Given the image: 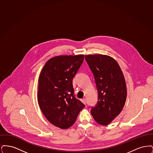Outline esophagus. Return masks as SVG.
I'll list each match as a JSON object with an SVG mask.
<instances>
[{
	"label": "esophagus",
	"mask_w": 153,
	"mask_h": 153,
	"mask_svg": "<svg viewBox=\"0 0 153 153\" xmlns=\"http://www.w3.org/2000/svg\"><path fill=\"white\" fill-rule=\"evenodd\" d=\"M81 102H82L84 104H86V100H85V99H81Z\"/></svg>",
	"instance_id": "obj_1"
}]
</instances>
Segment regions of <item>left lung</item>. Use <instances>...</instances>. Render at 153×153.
Masks as SVG:
<instances>
[{"label":"left lung","instance_id":"obj_1","mask_svg":"<svg viewBox=\"0 0 153 153\" xmlns=\"http://www.w3.org/2000/svg\"><path fill=\"white\" fill-rule=\"evenodd\" d=\"M95 78L98 101L91 113L97 123L109 124L121 112L127 97L123 72L117 61L106 55H86Z\"/></svg>","mask_w":153,"mask_h":153}]
</instances>
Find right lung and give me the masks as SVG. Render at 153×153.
<instances>
[{
  "label": "right lung",
  "mask_w": 153,
  "mask_h": 153,
  "mask_svg": "<svg viewBox=\"0 0 153 153\" xmlns=\"http://www.w3.org/2000/svg\"><path fill=\"white\" fill-rule=\"evenodd\" d=\"M84 55L59 56L45 64L38 79V102L45 117L62 129L71 127L85 105L74 95L73 78Z\"/></svg>",
  "instance_id": "add662e5"
}]
</instances>
